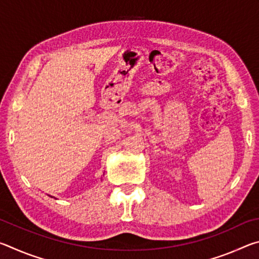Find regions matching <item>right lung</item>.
Here are the masks:
<instances>
[{
	"label": "right lung",
	"mask_w": 259,
	"mask_h": 259,
	"mask_svg": "<svg viewBox=\"0 0 259 259\" xmlns=\"http://www.w3.org/2000/svg\"><path fill=\"white\" fill-rule=\"evenodd\" d=\"M51 198H52V196H51Z\"/></svg>",
	"instance_id": "obj_1"
}]
</instances>
